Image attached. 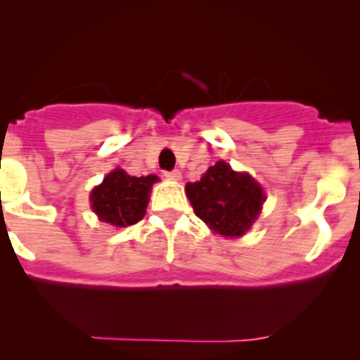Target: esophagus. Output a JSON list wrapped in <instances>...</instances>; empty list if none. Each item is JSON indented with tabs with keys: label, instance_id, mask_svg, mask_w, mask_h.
<instances>
[{
	"label": "esophagus",
	"instance_id": "34e87169",
	"mask_svg": "<svg viewBox=\"0 0 360 360\" xmlns=\"http://www.w3.org/2000/svg\"><path fill=\"white\" fill-rule=\"evenodd\" d=\"M165 177L170 181H179L181 179V172L179 170H170V172H165Z\"/></svg>",
	"mask_w": 360,
	"mask_h": 360
}]
</instances>
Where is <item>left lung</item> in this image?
Masks as SVG:
<instances>
[{
	"label": "left lung",
	"instance_id": "1",
	"mask_svg": "<svg viewBox=\"0 0 360 360\" xmlns=\"http://www.w3.org/2000/svg\"><path fill=\"white\" fill-rule=\"evenodd\" d=\"M195 214L216 233L235 238L245 235L261 212L264 191L248 172H235L219 160L202 179L186 184Z\"/></svg>",
	"mask_w": 360,
	"mask_h": 360
}]
</instances>
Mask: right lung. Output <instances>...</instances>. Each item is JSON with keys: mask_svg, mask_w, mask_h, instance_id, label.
Instances as JSON below:
<instances>
[{"mask_svg": "<svg viewBox=\"0 0 360 360\" xmlns=\"http://www.w3.org/2000/svg\"><path fill=\"white\" fill-rule=\"evenodd\" d=\"M157 176H129L123 169H115L90 193L92 210L101 221L116 228L139 223L146 214L151 186Z\"/></svg>", "mask_w": 360, "mask_h": 360, "instance_id": "right-lung-1", "label": "right lung"}]
</instances>
